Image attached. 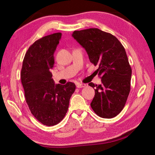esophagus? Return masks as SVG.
I'll return each mask as SVG.
<instances>
[{"label":"esophagus","instance_id":"34e87169","mask_svg":"<svg viewBox=\"0 0 155 155\" xmlns=\"http://www.w3.org/2000/svg\"><path fill=\"white\" fill-rule=\"evenodd\" d=\"M77 87L78 88L85 87H86V85H85V84H84V83H78L77 85Z\"/></svg>","mask_w":155,"mask_h":155}]
</instances>
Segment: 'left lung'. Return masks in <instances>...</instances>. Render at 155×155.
I'll return each mask as SVG.
<instances>
[{
    "mask_svg": "<svg viewBox=\"0 0 155 155\" xmlns=\"http://www.w3.org/2000/svg\"><path fill=\"white\" fill-rule=\"evenodd\" d=\"M72 35L85 49L90 62L98 66L96 72L102 84L89 83L95 88L91 108L103 118L115 117L124 108L130 89L132 70L124 46L111 33L96 28L74 31Z\"/></svg>",
    "mask_w": 155,
    "mask_h": 155,
    "instance_id": "1",
    "label": "left lung"
}]
</instances>
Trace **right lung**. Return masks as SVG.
Listing matches in <instances>:
<instances>
[{
  "instance_id": "right-lung-1",
  "label": "right lung",
  "mask_w": 155,
  "mask_h": 155,
  "mask_svg": "<svg viewBox=\"0 0 155 155\" xmlns=\"http://www.w3.org/2000/svg\"><path fill=\"white\" fill-rule=\"evenodd\" d=\"M56 33L35 41L26 52L21 70V82L26 102L33 116L44 125L54 126L64 119L76 85L54 84L51 69L54 52L61 40Z\"/></svg>"
}]
</instances>
